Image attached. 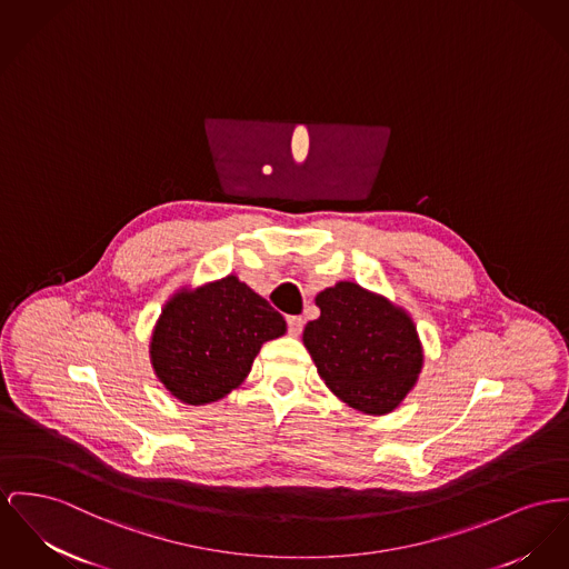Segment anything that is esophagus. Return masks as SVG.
<instances>
[{"instance_id": "1", "label": "esophagus", "mask_w": 569, "mask_h": 569, "mask_svg": "<svg viewBox=\"0 0 569 569\" xmlns=\"http://www.w3.org/2000/svg\"><path fill=\"white\" fill-rule=\"evenodd\" d=\"M287 326H289V335L300 337L303 330V319L302 317H298V315H293V317L287 319Z\"/></svg>"}]
</instances>
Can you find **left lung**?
<instances>
[{"label":"left lung","instance_id":"8db88e82","mask_svg":"<svg viewBox=\"0 0 569 569\" xmlns=\"http://www.w3.org/2000/svg\"><path fill=\"white\" fill-rule=\"evenodd\" d=\"M315 303L303 345L326 386L353 410L388 415L415 388L422 345L412 317L356 282H337Z\"/></svg>","mask_w":569,"mask_h":569}]
</instances>
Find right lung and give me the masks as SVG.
Returning a JSON list of instances; mask_svg holds the SVG:
<instances>
[{
  "instance_id": "right-lung-1",
  "label": "right lung",
  "mask_w": 569,
  "mask_h": 569,
  "mask_svg": "<svg viewBox=\"0 0 569 569\" xmlns=\"http://www.w3.org/2000/svg\"><path fill=\"white\" fill-rule=\"evenodd\" d=\"M287 332V321L237 276L181 289L152 330V371L183 403L204 406L248 378L261 345Z\"/></svg>"
}]
</instances>
